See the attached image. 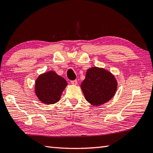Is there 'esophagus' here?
<instances>
[{
	"label": "esophagus",
	"mask_w": 153,
	"mask_h": 153,
	"mask_svg": "<svg viewBox=\"0 0 153 153\" xmlns=\"http://www.w3.org/2000/svg\"><path fill=\"white\" fill-rule=\"evenodd\" d=\"M71 83L72 85H76L77 83V80H73V81H71Z\"/></svg>",
	"instance_id": "esophagus-1"
}]
</instances>
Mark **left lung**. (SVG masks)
Here are the masks:
<instances>
[{"mask_svg": "<svg viewBox=\"0 0 153 153\" xmlns=\"http://www.w3.org/2000/svg\"><path fill=\"white\" fill-rule=\"evenodd\" d=\"M81 89L87 101L92 105L100 106L114 96L117 82L110 71L104 68L93 67L87 70Z\"/></svg>", "mask_w": 153, "mask_h": 153, "instance_id": "8db88e82", "label": "left lung"}]
</instances>
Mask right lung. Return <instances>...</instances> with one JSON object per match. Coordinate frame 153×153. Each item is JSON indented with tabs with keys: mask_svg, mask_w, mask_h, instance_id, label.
Instances as JSON below:
<instances>
[{
	"mask_svg": "<svg viewBox=\"0 0 153 153\" xmlns=\"http://www.w3.org/2000/svg\"><path fill=\"white\" fill-rule=\"evenodd\" d=\"M68 83L55 71L40 74L36 80L34 90L38 100L45 104H54L59 101Z\"/></svg>",
	"mask_w": 153,
	"mask_h": 153,
	"instance_id": "right-lung-1",
	"label": "right lung"
}]
</instances>
